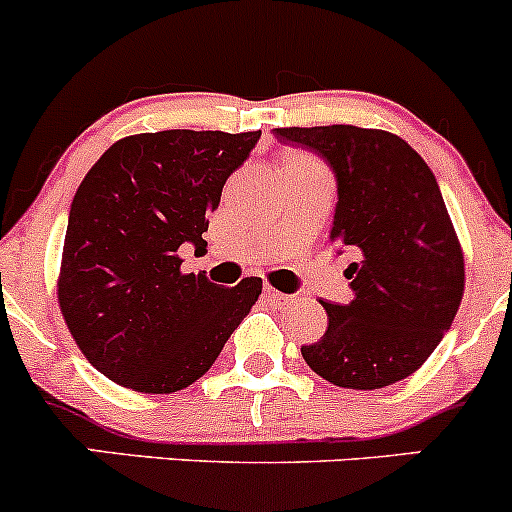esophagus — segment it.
I'll return each instance as SVG.
<instances>
[{
  "label": "esophagus",
  "instance_id": "34e87169",
  "mask_svg": "<svg viewBox=\"0 0 512 512\" xmlns=\"http://www.w3.org/2000/svg\"><path fill=\"white\" fill-rule=\"evenodd\" d=\"M265 299H267V302H272V304H289L294 297H292V294H285V292H280V289L267 285L265 287Z\"/></svg>",
  "mask_w": 512,
  "mask_h": 512
}]
</instances>
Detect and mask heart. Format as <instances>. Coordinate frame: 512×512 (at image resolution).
I'll use <instances>...</instances> for the list:
<instances>
[{
    "label": "heart",
    "instance_id": "obj_1",
    "mask_svg": "<svg viewBox=\"0 0 512 512\" xmlns=\"http://www.w3.org/2000/svg\"><path fill=\"white\" fill-rule=\"evenodd\" d=\"M285 163H317L312 156H307V153H292Z\"/></svg>",
    "mask_w": 512,
    "mask_h": 512
}]
</instances>
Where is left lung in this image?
<instances>
[{
	"label": "left lung",
	"instance_id": "obj_1",
	"mask_svg": "<svg viewBox=\"0 0 512 512\" xmlns=\"http://www.w3.org/2000/svg\"><path fill=\"white\" fill-rule=\"evenodd\" d=\"M282 143L329 163L337 210L329 240L354 255V299L329 304V327L302 347L309 369L344 389L411 376L451 329L466 265L441 188L404 138L379 128H275Z\"/></svg>",
	"mask_w": 512,
	"mask_h": 512
}]
</instances>
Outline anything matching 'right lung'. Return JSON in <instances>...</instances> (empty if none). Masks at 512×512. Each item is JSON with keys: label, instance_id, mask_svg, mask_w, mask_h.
<instances>
[{"label": "right lung", "instance_id": "obj_1", "mask_svg": "<svg viewBox=\"0 0 512 512\" xmlns=\"http://www.w3.org/2000/svg\"><path fill=\"white\" fill-rule=\"evenodd\" d=\"M260 131H158L113 143L81 180L69 213L59 307L103 376L173 394L205 374L262 294L260 277L220 287L180 270L205 247L208 215Z\"/></svg>", "mask_w": 512, "mask_h": 512}]
</instances>
